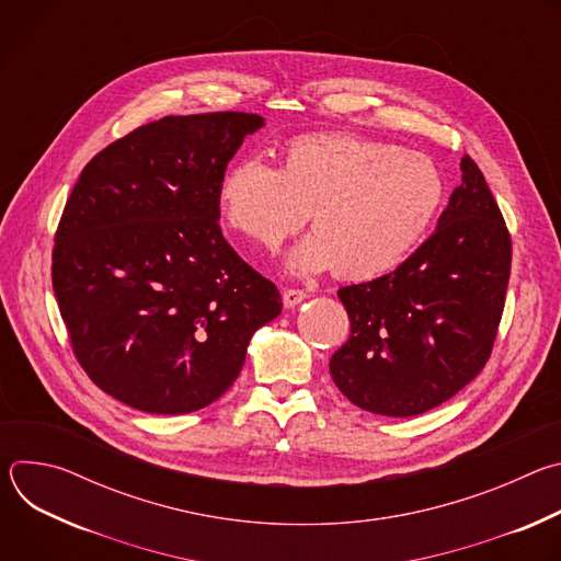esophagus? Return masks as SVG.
<instances>
[{"mask_svg": "<svg viewBox=\"0 0 561 561\" xmlns=\"http://www.w3.org/2000/svg\"><path fill=\"white\" fill-rule=\"evenodd\" d=\"M284 306L286 308H293V306H297V304H301L308 295H306V290H301V288H284Z\"/></svg>", "mask_w": 561, "mask_h": 561, "instance_id": "34e87169", "label": "esophagus"}]
</instances>
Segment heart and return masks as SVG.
<instances>
[{
  "label": "heart",
  "mask_w": 561,
  "mask_h": 561,
  "mask_svg": "<svg viewBox=\"0 0 561 561\" xmlns=\"http://www.w3.org/2000/svg\"><path fill=\"white\" fill-rule=\"evenodd\" d=\"M444 199L428 154L344 133L293 137L279 169L262 157L239 159L219 186L230 230L264 251H277L310 213L314 230L290 253V268H335L344 279H373L402 264Z\"/></svg>",
  "instance_id": "1"
}]
</instances>
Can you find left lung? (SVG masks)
<instances>
[{"mask_svg":"<svg viewBox=\"0 0 561 561\" xmlns=\"http://www.w3.org/2000/svg\"><path fill=\"white\" fill-rule=\"evenodd\" d=\"M437 230L392 273L337 290L351 335L331 357V377L364 411L426 413L482 370L493 353L513 242L474 159H461Z\"/></svg>","mask_w":561,"mask_h":561,"instance_id":"left-lung-1","label":"left lung"}]
</instances>
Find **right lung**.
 I'll use <instances>...</instances> for the list:
<instances>
[{
    "label": "right lung",
    "mask_w": 561,
    "mask_h": 561,
    "mask_svg": "<svg viewBox=\"0 0 561 561\" xmlns=\"http://www.w3.org/2000/svg\"><path fill=\"white\" fill-rule=\"evenodd\" d=\"M255 113L171 115L84 167L53 247L70 348L119 402L184 415L237 379L253 333L282 312L277 286L234 253L219 186Z\"/></svg>",
    "instance_id": "add662e5"
}]
</instances>
